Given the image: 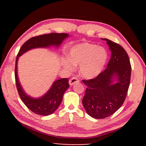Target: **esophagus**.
I'll list each match as a JSON object with an SVG mask.
<instances>
[{
    "label": "esophagus",
    "mask_w": 146,
    "mask_h": 146,
    "mask_svg": "<svg viewBox=\"0 0 146 146\" xmlns=\"http://www.w3.org/2000/svg\"><path fill=\"white\" fill-rule=\"evenodd\" d=\"M79 81L80 80H79L76 77H72L71 78H70V80H69V84H70V86H73L75 84L79 82Z\"/></svg>",
    "instance_id": "1"
}]
</instances>
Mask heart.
<instances>
[{
	"label": "heart",
	"instance_id": "1",
	"mask_svg": "<svg viewBox=\"0 0 146 146\" xmlns=\"http://www.w3.org/2000/svg\"><path fill=\"white\" fill-rule=\"evenodd\" d=\"M108 52L97 44L83 42L73 46L70 58L64 60L66 68L72 70L75 64H80L79 71L84 77L93 78L102 72L108 60Z\"/></svg>",
	"mask_w": 146,
	"mask_h": 146
}]
</instances>
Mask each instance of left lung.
<instances>
[{
    "label": "left lung",
    "instance_id": "obj_1",
    "mask_svg": "<svg viewBox=\"0 0 146 146\" xmlns=\"http://www.w3.org/2000/svg\"><path fill=\"white\" fill-rule=\"evenodd\" d=\"M111 56L107 68L97 77L86 80L87 86L82 104L91 117L101 119L110 117L119 109L126 97L131 78V66L126 51L119 44L107 38ZM117 82L113 83L114 78Z\"/></svg>",
    "mask_w": 146,
    "mask_h": 146
}]
</instances>
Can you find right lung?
Listing matches in <instances>:
<instances>
[{
	"instance_id": "add662e5",
	"label": "right lung",
	"mask_w": 146,
	"mask_h": 146,
	"mask_svg": "<svg viewBox=\"0 0 146 146\" xmlns=\"http://www.w3.org/2000/svg\"><path fill=\"white\" fill-rule=\"evenodd\" d=\"M69 36L68 33H51L34 36L29 38L20 49L17 56L15 68V77L19 95L24 104L32 112L37 115L47 116L55 111L62 100L64 93L70 87L68 78H60L53 82L51 88L40 98H34L24 92L19 81L17 75V62L19 57L26 51L37 48H47L50 46L58 47L64 39Z\"/></svg>"
}]
</instances>
